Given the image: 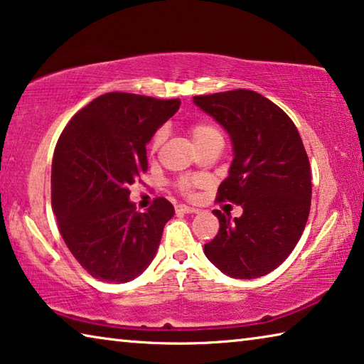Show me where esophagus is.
I'll list each match as a JSON object with an SVG mask.
<instances>
[{
	"instance_id": "34e87169",
	"label": "esophagus",
	"mask_w": 364,
	"mask_h": 364,
	"mask_svg": "<svg viewBox=\"0 0 364 364\" xmlns=\"http://www.w3.org/2000/svg\"><path fill=\"white\" fill-rule=\"evenodd\" d=\"M176 212H180V213H197L199 210H197V208H194V207H189V205H178Z\"/></svg>"
}]
</instances>
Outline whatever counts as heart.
<instances>
[{
  "label": "heart",
  "mask_w": 364,
  "mask_h": 364,
  "mask_svg": "<svg viewBox=\"0 0 364 364\" xmlns=\"http://www.w3.org/2000/svg\"><path fill=\"white\" fill-rule=\"evenodd\" d=\"M189 133H191V136H193L194 143L197 146H200L202 143H205V141H208V139L221 138V133H220L217 127L210 125V123H204V122L193 123V125L189 127ZM164 138H165L164 130L156 132V134H154V138L151 141V151H157L160 144L164 143ZM197 184H199V180H197V178H193V176H181L175 181V186L184 196L193 194L194 188L197 186Z\"/></svg>",
  "instance_id": "obj_1"
}]
</instances>
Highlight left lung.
<instances>
[{
	"mask_svg": "<svg viewBox=\"0 0 364 364\" xmlns=\"http://www.w3.org/2000/svg\"><path fill=\"white\" fill-rule=\"evenodd\" d=\"M194 102L232 141L230 176L217 200L244 208L234 220L213 210L220 230L204 252L231 278H260L289 257L310 215L311 171L304 143L291 117L255 91L194 96Z\"/></svg>",
	"mask_w": 364,
	"mask_h": 364,
	"instance_id": "obj_1",
	"label": "left lung"
}]
</instances>
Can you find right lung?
<instances>
[{
	"mask_svg": "<svg viewBox=\"0 0 364 364\" xmlns=\"http://www.w3.org/2000/svg\"><path fill=\"white\" fill-rule=\"evenodd\" d=\"M180 104L114 91L78 110L60 133L51 168L53 210L65 245L96 279L132 281L156 255L175 208L156 197L146 213L136 212L128 188L147 171L146 144Z\"/></svg>",
	"mask_w": 364,
	"mask_h": 364,
	"instance_id": "obj_1",
	"label": "right lung"
}]
</instances>
